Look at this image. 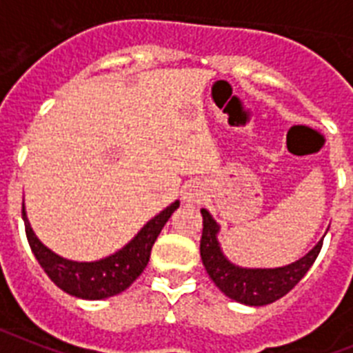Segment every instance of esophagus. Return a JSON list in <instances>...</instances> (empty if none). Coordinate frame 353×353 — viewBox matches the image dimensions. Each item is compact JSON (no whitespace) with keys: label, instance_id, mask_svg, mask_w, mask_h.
I'll list each match as a JSON object with an SVG mask.
<instances>
[{"label":"esophagus","instance_id":"esophagus-1","mask_svg":"<svg viewBox=\"0 0 353 353\" xmlns=\"http://www.w3.org/2000/svg\"><path fill=\"white\" fill-rule=\"evenodd\" d=\"M201 188H199L197 185H188L185 188V192H183V199H185L186 202H199L201 201Z\"/></svg>","mask_w":353,"mask_h":353}]
</instances>
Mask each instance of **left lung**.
<instances>
[{
  "label": "left lung",
  "instance_id": "left-lung-1",
  "mask_svg": "<svg viewBox=\"0 0 353 353\" xmlns=\"http://www.w3.org/2000/svg\"><path fill=\"white\" fill-rule=\"evenodd\" d=\"M201 214L204 225L201 238V259L208 275L223 295L254 307L272 304L293 290L318 257L321 241L327 234L325 232L323 238L305 256L290 265L277 268H247L229 261L220 247V225L204 208L201 210Z\"/></svg>",
  "mask_w": 353,
  "mask_h": 353
}]
</instances>
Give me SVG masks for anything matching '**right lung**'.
I'll return each instance as SVG.
<instances>
[{
  "instance_id": "right-lung-1",
  "label": "right lung",
  "mask_w": 353,
  "mask_h": 353,
  "mask_svg": "<svg viewBox=\"0 0 353 353\" xmlns=\"http://www.w3.org/2000/svg\"><path fill=\"white\" fill-rule=\"evenodd\" d=\"M177 208L179 201H174L170 206L152 216L122 249L96 261H72L46 247L32 229L24 204L23 220L33 256L44 268L48 277L60 290L76 299L103 300L119 295L139 279L149 263L156 238Z\"/></svg>"
}]
</instances>
